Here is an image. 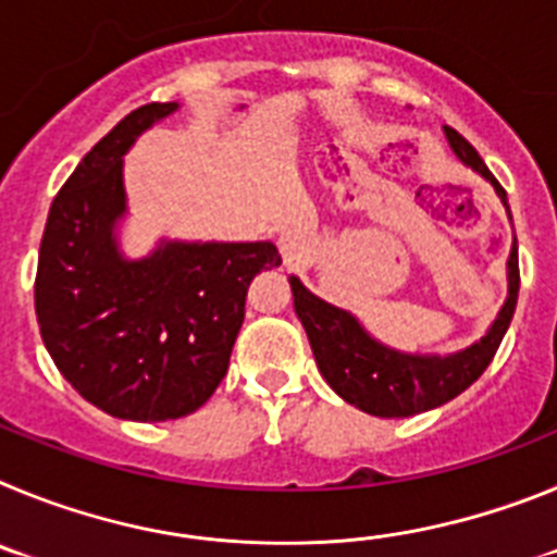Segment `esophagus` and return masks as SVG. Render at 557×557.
Here are the masks:
<instances>
[{"mask_svg": "<svg viewBox=\"0 0 557 557\" xmlns=\"http://www.w3.org/2000/svg\"><path fill=\"white\" fill-rule=\"evenodd\" d=\"M278 248H282V256L287 264H298L301 259H307L309 256L307 236L298 234V231H287V234H282V239H278Z\"/></svg>", "mask_w": 557, "mask_h": 557, "instance_id": "1", "label": "esophagus"}]
</instances>
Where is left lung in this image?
I'll return each instance as SVG.
<instances>
[{"label":"left lung","instance_id":"left-lung-1","mask_svg":"<svg viewBox=\"0 0 557 557\" xmlns=\"http://www.w3.org/2000/svg\"><path fill=\"white\" fill-rule=\"evenodd\" d=\"M444 133L457 159L480 172L508 209V195L499 186V181L491 175L485 161L480 159V152L462 139L455 127L444 125ZM289 287H293L295 314L307 329L314 362H318V371L323 373L329 387L368 416L407 418L451 401L466 387L474 385L482 371L491 366V359H494L516 312L519 250H516L513 239V248L508 256V298L502 304L499 314L485 332V337H480L462 351L444 354V357L441 354L396 351V348L371 337L351 312L332 307L314 293H309L295 275H289Z\"/></svg>","mask_w":557,"mask_h":557}]
</instances>
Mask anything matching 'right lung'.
I'll list each match as a JSON object with an SVG mask.
<instances>
[{"label": "right lung", "mask_w": 557, "mask_h": 557, "mask_svg": "<svg viewBox=\"0 0 557 557\" xmlns=\"http://www.w3.org/2000/svg\"><path fill=\"white\" fill-rule=\"evenodd\" d=\"M178 111H131L83 156L52 200L36 273V314L58 371L86 401L125 421H170L203 407L228 371L248 287L282 264L273 243H172L125 259L122 156Z\"/></svg>", "instance_id": "1"}]
</instances>
